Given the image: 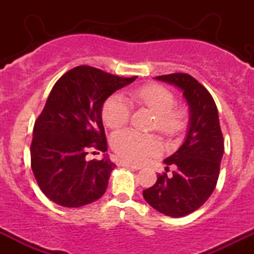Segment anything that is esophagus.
Here are the masks:
<instances>
[{
	"mask_svg": "<svg viewBox=\"0 0 254 254\" xmlns=\"http://www.w3.org/2000/svg\"><path fill=\"white\" fill-rule=\"evenodd\" d=\"M119 165L124 166V167H129V168H132V170H141L142 166L141 165H135V164H130V162H127V161H121L119 162Z\"/></svg>",
	"mask_w": 254,
	"mask_h": 254,
	"instance_id": "1",
	"label": "esophagus"
}]
</instances>
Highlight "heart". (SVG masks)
Listing matches in <instances>:
<instances>
[{
    "label": "heart",
    "instance_id": "1",
    "mask_svg": "<svg viewBox=\"0 0 254 254\" xmlns=\"http://www.w3.org/2000/svg\"><path fill=\"white\" fill-rule=\"evenodd\" d=\"M131 100L145 106L155 115L154 127L166 136H176L186 127L188 113L182 107H173V93L160 84H147L131 93ZM130 105L122 95L115 94L105 101L104 123L111 129H119L129 122ZM111 147L122 159L129 162H143L161 151V142L154 135H144L132 130L113 133Z\"/></svg>",
    "mask_w": 254,
    "mask_h": 254
}]
</instances>
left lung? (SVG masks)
Masks as SVG:
<instances>
[{"instance_id":"8db88e82","label":"left lung","mask_w":254,"mask_h":254,"mask_svg":"<svg viewBox=\"0 0 254 254\" xmlns=\"http://www.w3.org/2000/svg\"><path fill=\"white\" fill-rule=\"evenodd\" d=\"M155 80L177 87L189 106L188 133L176 153L164 160L176 167L172 176L159 174L143 191L145 202L166 216L183 217L206 202L216 186L224 143L216 104L211 94L191 75H162Z\"/></svg>"}]
</instances>
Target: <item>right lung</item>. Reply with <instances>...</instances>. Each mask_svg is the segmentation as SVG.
Listing matches in <instances>:
<instances>
[{
  "instance_id": "add662e5",
  "label": "right lung",
  "mask_w": 254,
  "mask_h": 254,
  "mask_svg": "<svg viewBox=\"0 0 254 254\" xmlns=\"http://www.w3.org/2000/svg\"><path fill=\"white\" fill-rule=\"evenodd\" d=\"M136 78L80 65L55 83L34 123L31 143L32 171L52 202L80 208L105 193L116 165L107 154L90 161L86 156L90 149L107 150L101 118L104 103Z\"/></svg>"
}]
</instances>
